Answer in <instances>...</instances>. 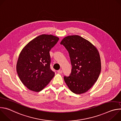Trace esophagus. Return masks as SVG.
<instances>
[{"label": "esophagus", "mask_w": 121, "mask_h": 121, "mask_svg": "<svg viewBox=\"0 0 121 121\" xmlns=\"http://www.w3.org/2000/svg\"><path fill=\"white\" fill-rule=\"evenodd\" d=\"M62 70H61V69H60V70H58V71H57V73H59V74H61V73H62Z\"/></svg>", "instance_id": "esophagus-1"}]
</instances>
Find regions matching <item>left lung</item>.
<instances>
[{
  "mask_svg": "<svg viewBox=\"0 0 121 121\" xmlns=\"http://www.w3.org/2000/svg\"><path fill=\"white\" fill-rule=\"evenodd\" d=\"M60 44L68 52L72 65L70 76L64 77L65 83L75 94L86 92L96 82L100 73L98 51L89 41L77 35L64 38Z\"/></svg>",
  "mask_w": 121,
  "mask_h": 121,
  "instance_id": "8db88e82",
  "label": "left lung"
}]
</instances>
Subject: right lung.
Listing matches in <instances>:
<instances>
[{
  "instance_id": "obj_1",
  "label": "right lung",
  "mask_w": 121,
  "mask_h": 121,
  "mask_svg": "<svg viewBox=\"0 0 121 121\" xmlns=\"http://www.w3.org/2000/svg\"><path fill=\"white\" fill-rule=\"evenodd\" d=\"M59 38L42 34L30 41L22 50L17 64V72L22 83L30 91L39 92L55 75L50 68L49 52Z\"/></svg>"
}]
</instances>
